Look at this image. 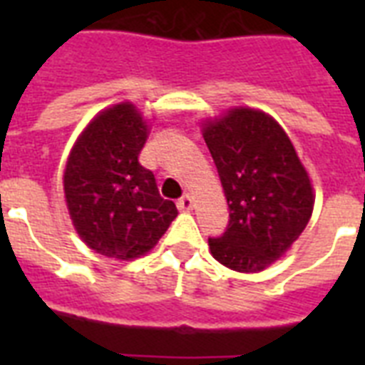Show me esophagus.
<instances>
[{"label":"esophagus","mask_w":365,"mask_h":365,"mask_svg":"<svg viewBox=\"0 0 365 365\" xmlns=\"http://www.w3.org/2000/svg\"><path fill=\"white\" fill-rule=\"evenodd\" d=\"M178 208L183 212H191L195 208V200L191 195H183L182 199L178 200Z\"/></svg>","instance_id":"obj_1"}]
</instances>
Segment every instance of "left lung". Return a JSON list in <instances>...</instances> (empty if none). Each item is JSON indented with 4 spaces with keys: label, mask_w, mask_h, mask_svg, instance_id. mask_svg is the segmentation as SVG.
Instances as JSON below:
<instances>
[{
    "label": "left lung",
    "mask_w": 365,
    "mask_h": 365,
    "mask_svg": "<svg viewBox=\"0 0 365 365\" xmlns=\"http://www.w3.org/2000/svg\"><path fill=\"white\" fill-rule=\"evenodd\" d=\"M200 125L229 206V227L208 239L210 254L231 271H265L311 220V176L286 130L265 111L235 106Z\"/></svg>",
    "instance_id": "obj_1"
}]
</instances>
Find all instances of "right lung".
Wrapping results in <instances>:
<instances>
[{
    "mask_svg": "<svg viewBox=\"0 0 365 365\" xmlns=\"http://www.w3.org/2000/svg\"><path fill=\"white\" fill-rule=\"evenodd\" d=\"M151 123L125 100L104 108L77 136L64 168V199L79 239L119 261L142 257L176 220L153 172L140 163Z\"/></svg>",
    "mask_w": 365,
    "mask_h": 365,
    "instance_id": "obj_1",
    "label": "right lung"
}]
</instances>
